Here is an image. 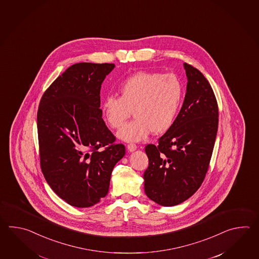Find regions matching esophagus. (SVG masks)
<instances>
[{
  "instance_id": "obj_1",
  "label": "esophagus",
  "mask_w": 259,
  "mask_h": 259,
  "mask_svg": "<svg viewBox=\"0 0 259 259\" xmlns=\"http://www.w3.org/2000/svg\"><path fill=\"white\" fill-rule=\"evenodd\" d=\"M127 148L128 152H134L137 149V145L134 143H130L127 144Z\"/></svg>"
}]
</instances>
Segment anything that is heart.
<instances>
[{
  "instance_id": "1",
  "label": "heart",
  "mask_w": 259,
  "mask_h": 259,
  "mask_svg": "<svg viewBox=\"0 0 259 259\" xmlns=\"http://www.w3.org/2000/svg\"><path fill=\"white\" fill-rule=\"evenodd\" d=\"M120 96L109 94L101 104L106 123L121 127L134 109L136 118L117 132L124 142L144 141L149 135L164 134L174 125L184 95L182 79L173 73L140 71L119 86Z\"/></svg>"
}]
</instances>
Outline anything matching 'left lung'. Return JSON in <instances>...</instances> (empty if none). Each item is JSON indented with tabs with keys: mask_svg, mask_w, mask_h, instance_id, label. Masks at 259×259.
Segmentation results:
<instances>
[{
	"mask_svg": "<svg viewBox=\"0 0 259 259\" xmlns=\"http://www.w3.org/2000/svg\"><path fill=\"white\" fill-rule=\"evenodd\" d=\"M187 88L182 109L169 131L148 144L144 192L154 203L173 206L195 193L208 169L219 125L215 94L204 75L183 64Z\"/></svg>",
	"mask_w": 259,
	"mask_h": 259,
	"instance_id": "1",
	"label": "left lung"
}]
</instances>
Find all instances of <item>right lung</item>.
<instances>
[{
    "instance_id": "add662e5",
    "label": "right lung",
    "mask_w": 259,
    "mask_h": 259,
    "mask_svg": "<svg viewBox=\"0 0 259 259\" xmlns=\"http://www.w3.org/2000/svg\"><path fill=\"white\" fill-rule=\"evenodd\" d=\"M114 68L107 63L75 64L39 103L41 170L52 190L76 207L93 206L106 196L113 168L126 153L123 144L114 143L100 109L102 83Z\"/></svg>"
}]
</instances>
